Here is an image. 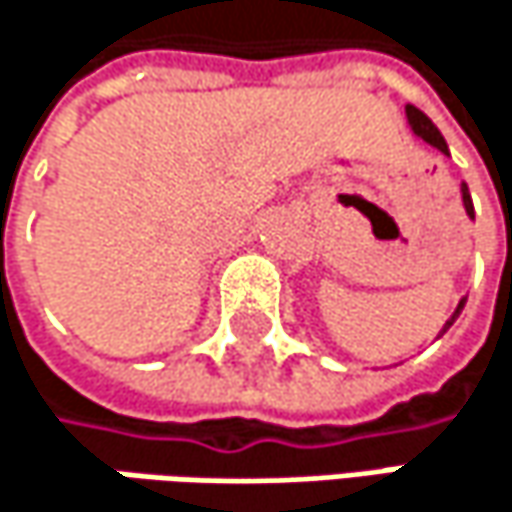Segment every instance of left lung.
I'll list each match as a JSON object with an SVG mask.
<instances>
[{
	"label": "left lung",
	"instance_id": "left-lung-1",
	"mask_svg": "<svg viewBox=\"0 0 512 512\" xmlns=\"http://www.w3.org/2000/svg\"><path fill=\"white\" fill-rule=\"evenodd\" d=\"M407 120H410V126H413V132H416L421 141H427L430 147H436L439 153H448V144H445V138H442V132L427 120V114L424 111H418L416 105H407ZM463 206H466V215L475 221V206H472V197H469V188L463 185ZM463 306H466V300H460V306H457V312L451 315V321L445 324V330L457 321V315L463 312Z\"/></svg>",
	"mask_w": 512,
	"mask_h": 512
}]
</instances>
